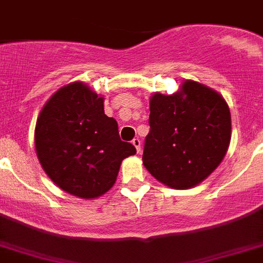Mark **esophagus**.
<instances>
[{
  "mask_svg": "<svg viewBox=\"0 0 263 263\" xmlns=\"http://www.w3.org/2000/svg\"><path fill=\"white\" fill-rule=\"evenodd\" d=\"M132 143H133L134 146H136L137 152L140 153V152H141V140H140V138H134V140L132 141Z\"/></svg>",
  "mask_w": 263,
  "mask_h": 263,
  "instance_id": "obj_1",
  "label": "esophagus"
}]
</instances>
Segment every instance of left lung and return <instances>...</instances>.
I'll use <instances>...</instances> for the list:
<instances>
[{
	"instance_id": "8db88e82",
	"label": "left lung",
	"mask_w": 263,
	"mask_h": 263,
	"mask_svg": "<svg viewBox=\"0 0 263 263\" xmlns=\"http://www.w3.org/2000/svg\"><path fill=\"white\" fill-rule=\"evenodd\" d=\"M149 125L143 165L173 189H189L210 176L225 157L232 137L226 101L194 81H186L173 96L154 94Z\"/></svg>"
}]
</instances>
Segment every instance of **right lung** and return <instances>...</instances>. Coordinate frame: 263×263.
<instances>
[{
    "instance_id": "1",
    "label": "right lung",
    "mask_w": 263,
    "mask_h": 263,
    "mask_svg": "<svg viewBox=\"0 0 263 263\" xmlns=\"http://www.w3.org/2000/svg\"><path fill=\"white\" fill-rule=\"evenodd\" d=\"M35 150L45 173L62 190L96 198L114 185L122 159L137 153L123 142L104 98L81 82L61 87L35 125Z\"/></svg>"
}]
</instances>
